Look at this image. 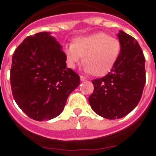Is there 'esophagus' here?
<instances>
[{
	"mask_svg": "<svg viewBox=\"0 0 156 156\" xmlns=\"http://www.w3.org/2000/svg\"><path fill=\"white\" fill-rule=\"evenodd\" d=\"M80 80H81V81H85V80H87V78H86V77H85L84 76H80Z\"/></svg>",
	"mask_w": 156,
	"mask_h": 156,
	"instance_id": "esophagus-1",
	"label": "esophagus"
}]
</instances>
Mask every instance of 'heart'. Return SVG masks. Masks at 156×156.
I'll list each match as a JSON object with an SVG mask.
<instances>
[{
  "label": "heart",
  "instance_id": "heart-1",
  "mask_svg": "<svg viewBox=\"0 0 156 156\" xmlns=\"http://www.w3.org/2000/svg\"><path fill=\"white\" fill-rule=\"evenodd\" d=\"M121 42L105 33L76 37L65 49L67 65L75 68L82 60L88 72L103 76L114 68L121 55Z\"/></svg>",
  "mask_w": 156,
  "mask_h": 156
}]
</instances>
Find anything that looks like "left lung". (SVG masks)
Masks as SVG:
<instances>
[{"label": "left lung", "instance_id": "obj_1", "mask_svg": "<svg viewBox=\"0 0 156 156\" xmlns=\"http://www.w3.org/2000/svg\"><path fill=\"white\" fill-rule=\"evenodd\" d=\"M122 44L119 60L109 72L92 80L93 93L89 103L97 114L108 119H121L135 108L145 85V59L139 43L120 31Z\"/></svg>", "mask_w": 156, "mask_h": 156}]
</instances>
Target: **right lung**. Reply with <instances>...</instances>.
Masks as SVG:
<instances>
[{
  "label": "right lung",
  "instance_id": "add662e5",
  "mask_svg": "<svg viewBox=\"0 0 156 156\" xmlns=\"http://www.w3.org/2000/svg\"><path fill=\"white\" fill-rule=\"evenodd\" d=\"M62 46L48 32L26 37L12 56L10 80L13 98L29 118L44 121L58 116L80 76L66 68Z\"/></svg>",
  "mask_w": 156,
  "mask_h": 156
}]
</instances>
